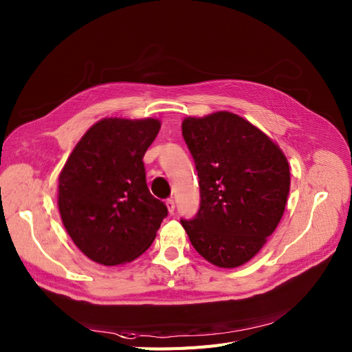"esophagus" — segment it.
Here are the masks:
<instances>
[{"label":"esophagus","mask_w":352,"mask_h":352,"mask_svg":"<svg viewBox=\"0 0 352 352\" xmlns=\"http://www.w3.org/2000/svg\"><path fill=\"white\" fill-rule=\"evenodd\" d=\"M166 208H168L169 213H174V210H175V201H174L173 197L166 199Z\"/></svg>","instance_id":"1"}]
</instances>
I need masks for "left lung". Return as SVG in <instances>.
Segmentation results:
<instances>
[{
	"instance_id": "1",
	"label": "left lung",
	"mask_w": 352,
	"mask_h": 352,
	"mask_svg": "<svg viewBox=\"0 0 352 352\" xmlns=\"http://www.w3.org/2000/svg\"><path fill=\"white\" fill-rule=\"evenodd\" d=\"M181 129L200 187L196 217L181 225L208 262L241 266L258 253L285 210L287 157L265 133L226 111L186 118Z\"/></svg>"
}]
</instances>
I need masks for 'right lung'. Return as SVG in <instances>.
Wrapping results in <instances>:
<instances>
[{
  "instance_id": "add662e5",
  "label": "right lung",
  "mask_w": 352,
  "mask_h": 352,
  "mask_svg": "<svg viewBox=\"0 0 352 352\" xmlns=\"http://www.w3.org/2000/svg\"><path fill=\"white\" fill-rule=\"evenodd\" d=\"M155 118H104L74 147L60 174L58 208L74 244L96 263L139 257L168 217L151 195L143 156L160 133Z\"/></svg>"
}]
</instances>
